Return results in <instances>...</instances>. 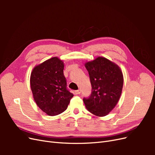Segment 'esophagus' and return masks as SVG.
Wrapping results in <instances>:
<instances>
[{
    "mask_svg": "<svg viewBox=\"0 0 155 155\" xmlns=\"http://www.w3.org/2000/svg\"><path fill=\"white\" fill-rule=\"evenodd\" d=\"M80 93H81V90H78V91H75V94H77V95L79 94Z\"/></svg>",
    "mask_w": 155,
    "mask_h": 155,
    "instance_id": "1",
    "label": "esophagus"
}]
</instances>
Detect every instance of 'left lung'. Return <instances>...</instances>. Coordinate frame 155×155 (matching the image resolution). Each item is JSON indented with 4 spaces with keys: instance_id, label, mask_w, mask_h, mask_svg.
Segmentation results:
<instances>
[{
    "instance_id": "8db88e82",
    "label": "left lung",
    "mask_w": 155,
    "mask_h": 155,
    "mask_svg": "<svg viewBox=\"0 0 155 155\" xmlns=\"http://www.w3.org/2000/svg\"><path fill=\"white\" fill-rule=\"evenodd\" d=\"M90 77L92 92L83 102L87 109L97 116H105L119 101L124 85L122 72L118 65L103 57L85 64Z\"/></svg>"
}]
</instances>
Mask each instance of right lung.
<instances>
[{
  "instance_id": "1",
  "label": "right lung",
  "mask_w": 155,
  "mask_h": 155,
  "mask_svg": "<svg viewBox=\"0 0 155 155\" xmlns=\"http://www.w3.org/2000/svg\"><path fill=\"white\" fill-rule=\"evenodd\" d=\"M63 69V62L54 57L35 67L31 73L30 87L34 100L49 116L62 113L74 96L67 89Z\"/></svg>"
}]
</instances>
